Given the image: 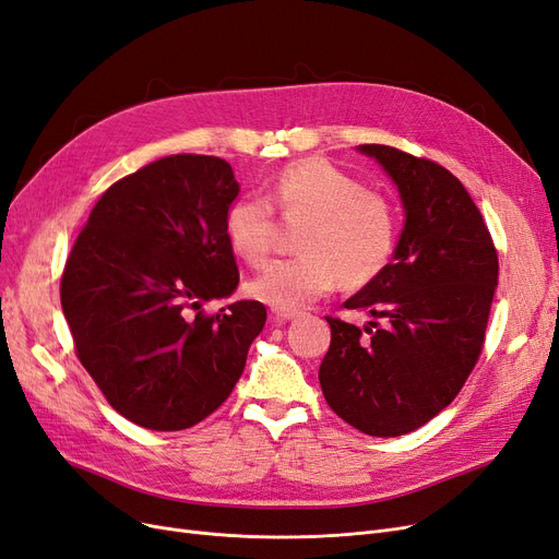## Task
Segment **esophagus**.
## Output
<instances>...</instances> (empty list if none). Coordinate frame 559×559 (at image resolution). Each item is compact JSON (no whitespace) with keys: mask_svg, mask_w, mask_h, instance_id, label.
Segmentation results:
<instances>
[{"mask_svg":"<svg viewBox=\"0 0 559 559\" xmlns=\"http://www.w3.org/2000/svg\"><path fill=\"white\" fill-rule=\"evenodd\" d=\"M302 312L300 310H284V307H273V317L280 321H288V319H298Z\"/></svg>","mask_w":559,"mask_h":559,"instance_id":"34e87169","label":"esophagus"}]
</instances>
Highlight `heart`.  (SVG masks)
I'll list each match as a JSON object with an SVG mask.
<instances>
[{
    "label": "heart",
    "mask_w": 559,
    "mask_h": 559,
    "mask_svg": "<svg viewBox=\"0 0 559 559\" xmlns=\"http://www.w3.org/2000/svg\"><path fill=\"white\" fill-rule=\"evenodd\" d=\"M305 222L294 259H277L249 280L257 300L298 310L344 284L362 286L389 265L397 242V210L365 189L352 173L325 159L294 162L275 173L265 199L247 194L226 207L224 236L230 252L261 265L275 245L277 217Z\"/></svg>",
    "instance_id": "1"
}]
</instances>
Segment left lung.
Masks as SVG:
<instances>
[{"label": "left lung", "instance_id": "1", "mask_svg": "<svg viewBox=\"0 0 559 559\" xmlns=\"http://www.w3.org/2000/svg\"><path fill=\"white\" fill-rule=\"evenodd\" d=\"M395 180L407 210L393 261L344 302L370 312L360 331L337 317L319 381L331 409L372 437L426 426L465 386L484 352L497 249L451 170L391 145H360Z\"/></svg>", "mask_w": 559, "mask_h": 559}]
</instances>
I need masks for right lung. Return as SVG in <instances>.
<instances>
[{
    "mask_svg": "<svg viewBox=\"0 0 559 559\" xmlns=\"http://www.w3.org/2000/svg\"><path fill=\"white\" fill-rule=\"evenodd\" d=\"M230 166L170 155L112 182L64 263L60 298L73 349L110 407L147 430H185L238 383L265 307L234 294L224 236L238 197Z\"/></svg>",
    "mask_w": 559,
    "mask_h": 559,
    "instance_id": "1",
    "label": "right lung"
}]
</instances>
